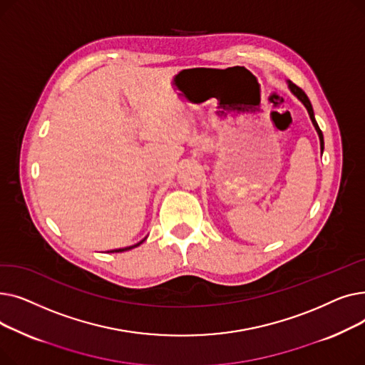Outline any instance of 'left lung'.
Returning a JSON list of instances; mask_svg holds the SVG:
<instances>
[{"mask_svg":"<svg viewBox=\"0 0 365 365\" xmlns=\"http://www.w3.org/2000/svg\"><path fill=\"white\" fill-rule=\"evenodd\" d=\"M289 88L292 90V93L296 96V98L304 105V108L308 109V113H309V117H311V121H312V124H314V127H315V130H317V133H318V136H319V143H321V152L324 150V138H322V131L319 130V127H318V123L315 121V117H314V109H312V105H311V102H309V99H308V96L304 94V91L300 88V87H297L296 84H293L292 81H289Z\"/></svg>","mask_w":365,"mask_h":365,"instance_id":"left-lung-1","label":"left lung"}]
</instances>
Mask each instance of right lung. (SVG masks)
Masks as SVG:
<instances>
[{
	"instance_id": "obj_1",
	"label": "right lung",
	"mask_w": 365,
	"mask_h": 365,
	"mask_svg": "<svg viewBox=\"0 0 365 365\" xmlns=\"http://www.w3.org/2000/svg\"><path fill=\"white\" fill-rule=\"evenodd\" d=\"M146 238H143L142 241H139L138 244H134V245H130V247H124V248H117V250H110V252H108V253H121V252H127V250H131V248H134V247H139L143 241H145Z\"/></svg>"
}]
</instances>
